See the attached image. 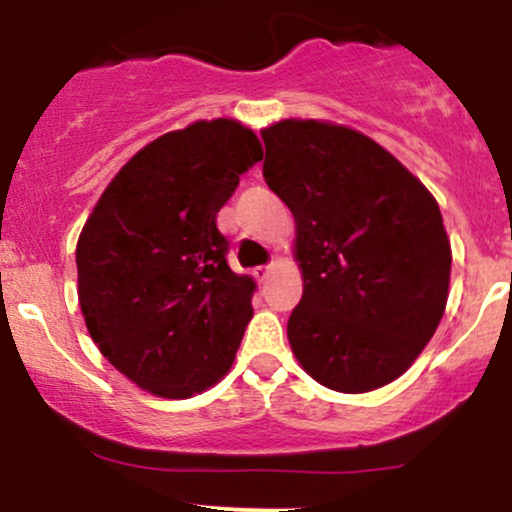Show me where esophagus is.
Listing matches in <instances>:
<instances>
[{"mask_svg":"<svg viewBox=\"0 0 512 512\" xmlns=\"http://www.w3.org/2000/svg\"><path fill=\"white\" fill-rule=\"evenodd\" d=\"M252 276H255V279L260 281V284H264V281H267L269 276H272V264H264V267H255V272H252Z\"/></svg>","mask_w":512,"mask_h":512,"instance_id":"obj_1","label":"esophagus"}]
</instances>
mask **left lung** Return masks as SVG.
<instances>
[{
    "instance_id": "obj_1",
    "label": "left lung",
    "mask_w": 512,
    "mask_h": 512,
    "mask_svg": "<svg viewBox=\"0 0 512 512\" xmlns=\"http://www.w3.org/2000/svg\"><path fill=\"white\" fill-rule=\"evenodd\" d=\"M262 142L264 180L296 219L303 298L286 327L293 354L330 390L392 383L448 303L452 252L436 199L356 129L281 120Z\"/></svg>"
}]
</instances>
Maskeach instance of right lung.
I'll use <instances>...</instances> for the list:
<instances>
[{
    "label": "right lung",
    "mask_w": 512,
    "mask_h": 512,
    "mask_svg": "<svg viewBox=\"0 0 512 512\" xmlns=\"http://www.w3.org/2000/svg\"><path fill=\"white\" fill-rule=\"evenodd\" d=\"M257 161L252 129L195 122L129 158L88 216L76 243L81 313L142 390L185 399L233 366L255 281L228 267L216 214Z\"/></svg>",
    "instance_id": "add662e5"
}]
</instances>
